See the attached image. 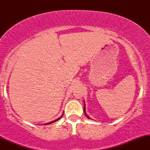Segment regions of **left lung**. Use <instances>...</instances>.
Segmentation results:
<instances>
[{
	"mask_svg": "<svg viewBox=\"0 0 150 150\" xmlns=\"http://www.w3.org/2000/svg\"><path fill=\"white\" fill-rule=\"evenodd\" d=\"M83 111H84V113H85L86 117H87V118H88L89 119H90V118H89L88 115H87V113H86V112H85V102H84V109H83Z\"/></svg>",
	"mask_w": 150,
	"mask_h": 150,
	"instance_id": "8db88e82",
	"label": "left lung"
}]
</instances>
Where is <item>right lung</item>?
I'll list each match as a JSON object with an SVG mask.
<instances>
[{
  "instance_id": "1",
  "label": "right lung",
  "mask_w": 150,
  "mask_h": 150,
  "mask_svg": "<svg viewBox=\"0 0 150 150\" xmlns=\"http://www.w3.org/2000/svg\"><path fill=\"white\" fill-rule=\"evenodd\" d=\"M63 114H62V116L60 117V118H57V119H56V120H53V121H51V122H50V123H46L45 125H46V124H51V123H54V122H56V121H57V120H60L61 119V118H62V116H63Z\"/></svg>"
}]
</instances>
